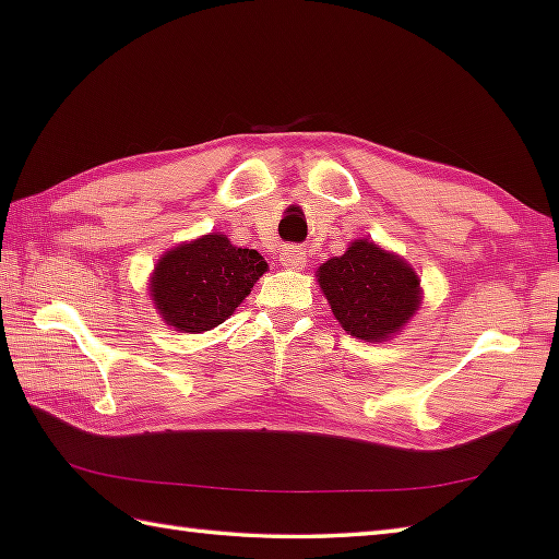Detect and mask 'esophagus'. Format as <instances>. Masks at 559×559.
<instances>
[{
    "label": "esophagus",
    "mask_w": 559,
    "mask_h": 559,
    "mask_svg": "<svg viewBox=\"0 0 559 559\" xmlns=\"http://www.w3.org/2000/svg\"><path fill=\"white\" fill-rule=\"evenodd\" d=\"M305 261H307V257L302 252V247H286L281 252V264L288 269H302Z\"/></svg>",
    "instance_id": "1"
}]
</instances>
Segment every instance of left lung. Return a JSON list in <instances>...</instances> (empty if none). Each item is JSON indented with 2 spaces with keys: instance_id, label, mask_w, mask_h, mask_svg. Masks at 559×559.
I'll use <instances>...</instances> for the list:
<instances>
[{
  "instance_id": "1",
  "label": "left lung",
  "mask_w": 559,
  "mask_h": 559,
  "mask_svg": "<svg viewBox=\"0 0 559 559\" xmlns=\"http://www.w3.org/2000/svg\"><path fill=\"white\" fill-rule=\"evenodd\" d=\"M331 312L350 336L384 341L408 322L420 305V281L399 257L358 240L343 257L317 271Z\"/></svg>"
}]
</instances>
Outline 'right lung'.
<instances>
[{
	"mask_svg": "<svg viewBox=\"0 0 559 559\" xmlns=\"http://www.w3.org/2000/svg\"><path fill=\"white\" fill-rule=\"evenodd\" d=\"M264 271L257 249L235 247L225 235H204L158 261L151 295L170 326L201 334L223 324Z\"/></svg>",
	"mask_w": 559,
	"mask_h": 559,
	"instance_id": "right-lung-1",
	"label": "right lung"
}]
</instances>
